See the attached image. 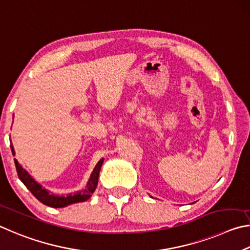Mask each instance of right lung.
<instances>
[{
    "instance_id": "1",
    "label": "right lung",
    "mask_w": 250,
    "mask_h": 250,
    "mask_svg": "<svg viewBox=\"0 0 250 250\" xmlns=\"http://www.w3.org/2000/svg\"><path fill=\"white\" fill-rule=\"evenodd\" d=\"M13 118H14V116H13ZM11 150H12L13 156H15V150L12 144H11ZM103 161H104V158L101 159L99 163L96 164L93 171H92L91 176L89 178V181L86 182V186L84 189L74 192L73 194L70 193L64 196V195L54 194L51 193L49 190L45 189L41 183H38L23 167H21L19 161L14 159L16 171H17V174H19L20 180L24 183L25 187L32 192L33 195L39 201V202L47 205V207L55 208H64V207H68L70 204L84 202V201L89 200L91 198L92 193L95 191L96 187H98L99 174H100V170H101V167H102Z\"/></svg>"
}]
</instances>
